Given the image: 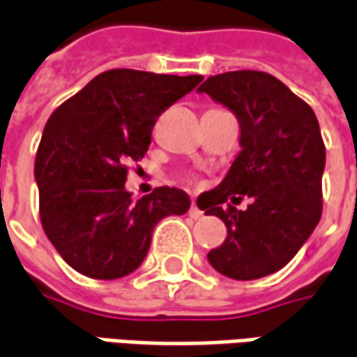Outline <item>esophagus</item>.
I'll return each instance as SVG.
<instances>
[{
    "instance_id": "1",
    "label": "esophagus",
    "mask_w": 357,
    "mask_h": 357,
    "mask_svg": "<svg viewBox=\"0 0 357 357\" xmlns=\"http://www.w3.org/2000/svg\"><path fill=\"white\" fill-rule=\"evenodd\" d=\"M189 217H191L193 220L203 219V211L199 209L197 205H191V207H189Z\"/></svg>"
}]
</instances>
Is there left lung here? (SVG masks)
Returning a JSON list of instances; mask_svg holds the SVG:
<instances>
[{"mask_svg":"<svg viewBox=\"0 0 357 357\" xmlns=\"http://www.w3.org/2000/svg\"><path fill=\"white\" fill-rule=\"evenodd\" d=\"M199 91L238 117L242 146L219 188L199 197L210 207L205 215L227 225V240L207 260L232 280L266 278L289 264L321 220L326 150L319 121L309 103L258 70L211 76ZM244 195L252 203L238 211Z\"/></svg>","mask_w":357,"mask_h":357,"instance_id":"8db88e82","label":"left lung"}]
</instances>
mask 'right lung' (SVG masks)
Returning <instances> with one entry per match:
<instances>
[{"instance_id": "obj_1", "label": "right lung", "mask_w": 357, "mask_h": 357, "mask_svg": "<svg viewBox=\"0 0 357 357\" xmlns=\"http://www.w3.org/2000/svg\"><path fill=\"white\" fill-rule=\"evenodd\" d=\"M203 76L117 68L96 76L46 121L36 150L38 213L68 266L117 280L146 258L152 230L188 213V193L156 188L138 201L125 189L127 162L144 158L156 119Z\"/></svg>"}]
</instances>
